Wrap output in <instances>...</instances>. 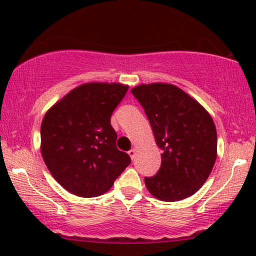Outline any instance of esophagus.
<instances>
[{
    "mask_svg": "<svg viewBox=\"0 0 256 256\" xmlns=\"http://www.w3.org/2000/svg\"><path fill=\"white\" fill-rule=\"evenodd\" d=\"M128 156L131 157V160L135 158V156H136V148H131L130 151H128Z\"/></svg>",
    "mask_w": 256,
    "mask_h": 256,
    "instance_id": "obj_1",
    "label": "esophagus"
}]
</instances>
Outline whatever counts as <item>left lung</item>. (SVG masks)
Here are the masks:
<instances>
[{
	"label": "left lung",
	"mask_w": 256,
	"mask_h": 256,
	"mask_svg": "<svg viewBox=\"0 0 256 256\" xmlns=\"http://www.w3.org/2000/svg\"><path fill=\"white\" fill-rule=\"evenodd\" d=\"M131 92L144 109L162 150L161 167L154 177L144 178L146 188L164 202L194 194L216 160V130L212 116L176 85L141 84Z\"/></svg>",
	"instance_id": "left-lung-1"
}]
</instances>
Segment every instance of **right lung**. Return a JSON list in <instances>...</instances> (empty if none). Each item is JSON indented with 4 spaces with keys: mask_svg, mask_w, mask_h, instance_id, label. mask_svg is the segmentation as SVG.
Here are the masks:
<instances>
[{
    "mask_svg": "<svg viewBox=\"0 0 256 256\" xmlns=\"http://www.w3.org/2000/svg\"><path fill=\"white\" fill-rule=\"evenodd\" d=\"M120 82H86L46 112L40 152L54 180L79 197H98L112 187L130 156L116 147L110 118L128 92Z\"/></svg>",
    "mask_w": 256,
    "mask_h": 256,
    "instance_id": "1",
    "label": "right lung"
}]
</instances>
